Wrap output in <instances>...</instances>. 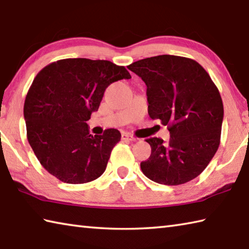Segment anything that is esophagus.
<instances>
[{"mask_svg":"<svg viewBox=\"0 0 249 249\" xmlns=\"http://www.w3.org/2000/svg\"><path fill=\"white\" fill-rule=\"evenodd\" d=\"M122 140H127V142H135L136 138H135L133 135H130L128 133H123V134H122Z\"/></svg>","mask_w":249,"mask_h":249,"instance_id":"34e87169","label":"esophagus"}]
</instances>
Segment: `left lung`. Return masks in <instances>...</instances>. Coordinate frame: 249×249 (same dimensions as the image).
I'll list each match as a JSON object with an SVG mask.
<instances>
[{"label":"left lung","instance_id":"1","mask_svg":"<svg viewBox=\"0 0 249 249\" xmlns=\"http://www.w3.org/2000/svg\"><path fill=\"white\" fill-rule=\"evenodd\" d=\"M147 86L148 113L171 134L146 139L151 155L140 163L142 173L159 184L180 185L207 168L220 144L223 103L206 70L196 61L158 55L127 66Z\"/></svg>","mask_w":249,"mask_h":249}]
</instances>
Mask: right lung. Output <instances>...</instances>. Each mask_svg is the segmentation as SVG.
Wrapping results in <instances>:
<instances>
[{
  "mask_svg": "<svg viewBox=\"0 0 249 249\" xmlns=\"http://www.w3.org/2000/svg\"><path fill=\"white\" fill-rule=\"evenodd\" d=\"M123 78H130L124 66L89 58L58 60L36 76L24 105L27 139L50 174L69 184L103 174L121 133L109 128L92 136L86 122L106 89Z\"/></svg>",
  "mask_w": 249,
  "mask_h": 249,
  "instance_id": "1",
  "label": "right lung"
}]
</instances>
